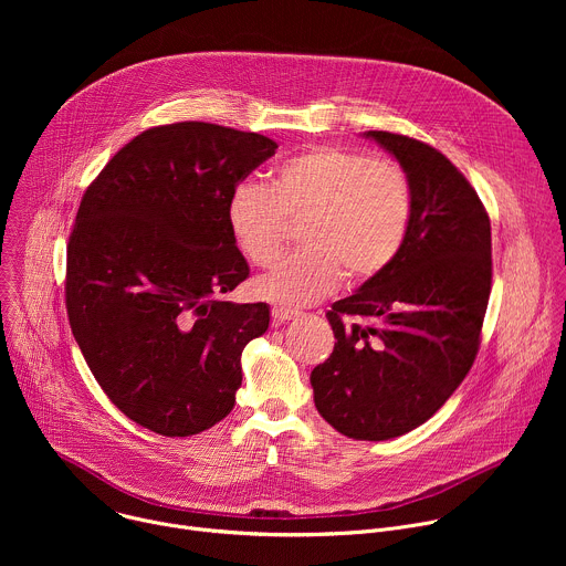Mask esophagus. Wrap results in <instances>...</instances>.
<instances>
[{
    "mask_svg": "<svg viewBox=\"0 0 566 566\" xmlns=\"http://www.w3.org/2000/svg\"><path fill=\"white\" fill-rule=\"evenodd\" d=\"M271 315H273V325H282V322L295 319L300 313L293 311V308H286V306H273Z\"/></svg>",
    "mask_w": 566,
    "mask_h": 566,
    "instance_id": "obj_1",
    "label": "esophagus"
}]
</instances>
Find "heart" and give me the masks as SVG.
I'll list each match as a JSON object with an SVG mask.
<instances>
[{"label": "heart", "mask_w": 566, "mask_h": 566, "mask_svg": "<svg viewBox=\"0 0 566 566\" xmlns=\"http://www.w3.org/2000/svg\"><path fill=\"white\" fill-rule=\"evenodd\" d=\"M412 208V184L398 166L360 149L319 145L286 158L271 188L234 186L226 223L237 249L266 266L286 244L289 221L304 219V249L260 275L253 289L264 300L306 306L329 295L343 273L349 284L378 277L406 244Z\"/></svg>", "instance_id": "1"}]
</instances>
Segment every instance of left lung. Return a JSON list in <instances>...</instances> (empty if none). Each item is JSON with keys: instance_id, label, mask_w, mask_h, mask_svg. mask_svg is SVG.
<instances>
[{"instance_id": "obj_1", "label": "left lung", "mask_w": 566, "mask_h": 566, "mask_svg": "<svg viewBox=\"0 0 566 566\" xmlns=\"http://www.w3.org/2000/svg\"><path fill=\"white\" fill-rule=\"evenodd\" d=\"M365 136L408 175L412 221L396 260L327 313L338 343L311 371V387L317 412L340 434L387 441L426 423L474 363L493 282L491 219L432 145Z\"/></svg>"}]
</instances>
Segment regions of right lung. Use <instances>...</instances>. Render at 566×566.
Listing matches in <instances>:
<instances>
[{"label": "right lung", "instance_id": "1", "mask_svg": "<svg viewBox=\"0 0 566 566\" xmlns=\"http://www.w3.org/2000/svg\"><path fill=\"white\" fill-rule=\"evenodd\" d=\"M277 143L212 123L145 129L80 201L66 247V313L94 378L134 423L199 434L234 406L241 352L269 306L221 295L249 277L226 223L230 192Z\"/></svg>", "mask_w": 566, "mask_h": 566}]
</instances>
